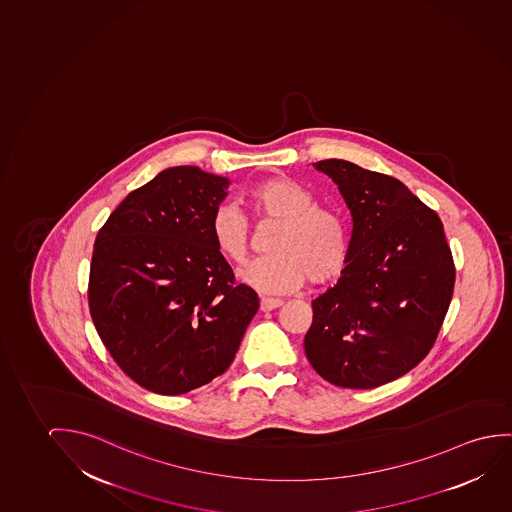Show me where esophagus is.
I'll return each instance as SVG.
<instances>
[{"label":"esophagus","instance_id":"esophagus-1","mask_svg":"<svg viewBox=\"0 0 512 512\" xmlns=\"http://www.w3.org/2000/svg\"><path fill=\"white\" fill-rule=\"evenodd\" d=\"M282 299H271V297H262L260 299V312H271L282 306Z\"/></svg>","mask_w":512,"mask_h":512}]
</instances>
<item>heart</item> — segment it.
<instances>
[{"label":"heart","mask_w":512,"mask_h":512,"mask_svg":"<svg viewBox=\"0 0 512 512\" xmlns=\"http://www.w3.org/2000/svg\"><path fill=\"white\" fill-rule=\"evenodd\" d=\"M253 220L276 223L264 259L246 267L241 282L264 294H285L306 280L326 287L345 273L349 264L347 223L336 209L313 204V195L287 176L264 179L246 193ZM209 236L220 257L243 266L252 236L245 215L232 204L216 206L209 220Z\"/></svg>","instance_id":"1"}]
</instances>
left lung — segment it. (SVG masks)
<instances>
[{
    "label": "left lung",
    "mask_w": 512,
    "mask_h": 512,
    "mask_svg": "<svg viewBox=\"0 0 512 512\" xmlns=\"http://www.w3.org/2000/svg\"><path fill=\"white\" fill-rule=\"evenodd\" d=\"M315 169L338 185L354 222L349 264L313 301L304 352L334 386L373 389L428 356L454 290L444 225L401 181L345 160Z\"/></svg>",
    "instance_id": "8db88e82"
}]
</instances>
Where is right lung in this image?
<instances>
[{
    "mask_svg": "<svg viewBox=\"0 0 512 512\" xmlns=\"http://www.w3.org/2000/svg\"><path fill=\"white\" fill-rule=\"evenodd\" d=\"M229 183L192 165L165 169L98 230L91 319L119 368L153 393H188L222 375L259 310L209 236Z\"/></svg>",
    "mask_w": 512,
    "mask_h": 512,
    "instance_id": "add662e5",
    "label": "right lung"
}]
</instances>
